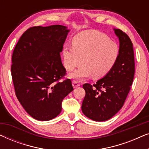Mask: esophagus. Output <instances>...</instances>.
<instances>
[{"label":"esophagus","instance_id":"1","mask_svg":"<svg viewBox=\"0 0 149 149\" xmlns=\"http://www.w3.org/2000/svg\"><path fill=\"white\" fill-rule=\"evenodd\" d=\"M72 86L74 88H77V87H78L80 86V84L78 83V81H72Z\"/></svg>","mask_w":149,"mask_h":149}]
</instances>
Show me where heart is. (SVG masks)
Instances as JSON below:
<instances>
[{
    "instance_id": "b5f03b06",
    "label": "heart",
    "mask_w": 149,
    "mask_h": 149,
    "mask_svg": "<svg viewBox=\"0 0 149 149\" xmlns=\"http://www.w3.org/2000/svg\"><path fill=\"white\" fill-rule=\"evenodd\" d=\"M119 56V47L106 34L95 30H85L77 34L72 45L63 48V63L67 70L83 64L71 72L72 79H83L91 77L100 79L112 70Z\"/></svg>"
}]
</instances>
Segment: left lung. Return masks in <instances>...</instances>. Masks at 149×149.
<instances>
[{
	"label": "left lung",
	"instance_id": "left-lung-1",
	"mask_svg": "<svg viewBox=\"0 0 149 149\" xmlns=\"http://www.w3.org/2000/svg\"><path fill=\"white\" fill-rule=\"evenodd\" d=\"M119 40V56L112 70L91 85H83L85 96L83 113L93 121L111 119L123 107L130 90L135 72L133 45L127 34L113 28Z\"/></svg>",
	"mask_w": 149,
	"mask_h": 149
}]
</instances>
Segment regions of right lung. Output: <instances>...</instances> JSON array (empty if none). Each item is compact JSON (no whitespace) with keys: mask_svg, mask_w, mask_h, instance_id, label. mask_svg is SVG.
I'll return each mask as SVG.
<instances>
[{"mask_svg":"<svg viewBox=\"0 0 149 149\" xmlns=\"http://www.w3.org/2000/svg\"><path fill=\"white\" fill-rule=\"evenodd\" d=\"M70 30L66 26H34L20 37L12 56L15 94L24 110L38 121H49L62 111V102L73 90L66 74L62 52Z\"/></svg>","mask_w":149,"mask_h":149,"instance_id":"right-lung-1","label":"right lung"}]
</instances>
